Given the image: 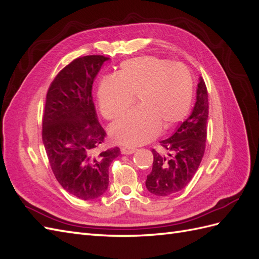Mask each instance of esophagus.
Here are the masks:
<instances>
[{
	"label": "esophagus",
	"instance_id": "34e87169",
	"mask_svg": "<svg viewBox=\"0 0 259 259\" xmlns=\"http://www.w3.org/2000/svg\"><path fill=\"white\" fill-rule=\"evenodd\" d=\"M136 151L135 148H127V147H122L121 148V153L123 155H131V154H134Z\"/></svg>",
	"mask_w": 259,
	"mask_h": 259
}]
</instances>
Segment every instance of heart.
<instances>
[{
    "mask_svg": "<svg viewBox=\"0 0 259 259\" xmlns=\"http://www.w3.org/2000/svg\"><path fill=\"white\" fill-rule=\"evenodd\" d=\"M136 96L137 109L111 125V140L127 147L153 140L159 127L165 131L182 121L190 110L193 81L184 66L154 56L123 61L115 75L99 85L98 101L102 115L115 119L128 109Z\"/></svg>",
    "mask_w": 259,
    "mask_h": 259,
    "instance_id": "heart-1",
    "label": "heart"
}]
</instances>
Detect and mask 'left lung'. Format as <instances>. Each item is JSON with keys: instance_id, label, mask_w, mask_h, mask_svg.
I'll list each match as a JSON object with an SVG mask.
<instances>
[{"instance_id": "left-lung-1", "label": "left lung", "mask_w": 259, "mask_h": 259, "mask_svg": "<svg viewBox=\"0 0 259 259\" xmlns=\"http://www.w3.org/2000/svg\"><path fill=\"white\" fill-rule=\"evenodd\" d=\"M209 117L207 90L199 77L197 99L190 116L182 122L175 133L160 142L165 149H153L154 162L147 176V190L158 197H168L186 188L197 172L204 155L206 122Z\"/></svg>"}]
</instances>
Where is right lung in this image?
Instances as JSON below:
<instances>
[{
	"instance_id": "1",
	"label": "right lung",
	"mask_w": 259,
	"mask_h": 259,
	"mask_svg": "<svg viewBox=\"0 0 259 259\" xmlns=\"http://www.w3.org/2000/svg\"><path fill=\"white\" fill-rule=\"evenodd\" d=\"M104 56L81 57L50 84L42 117V143L56 179L81 200L101 197L109 187V167L119 153L114 147L94 154L105 137L92 98V85Z\"/></svg>"
}]
</instances>
